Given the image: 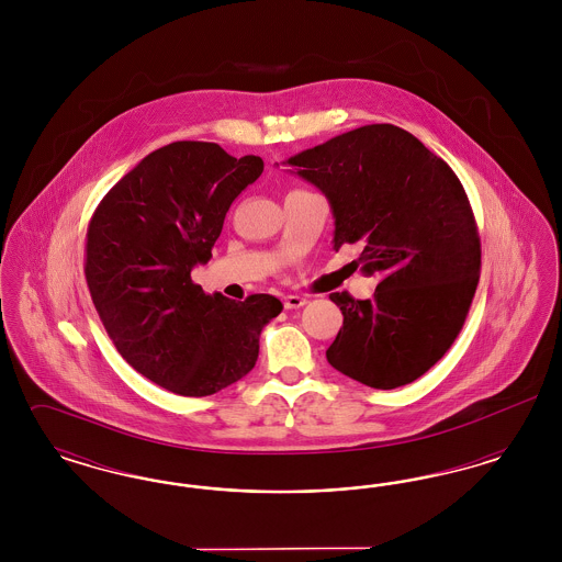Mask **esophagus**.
I'll return each mask as SVG.
<instances>
[{
  "mask_svg": "<svg viewBox=\"0 0 562 562\" xmlns=\"http://www.w3.org/2000/svg\"><path fill=\"white\" fill-rule=\"evenodd\" d=\"M305 303H307V299H305V296H299V294L284 296V307H286V310H299V307H303Z\"/></svg>",
  "mask_w": 562,
  "mask_h": 562,
  "instance_id": "esophagus-1",
  "label": "esophagus"
}]
</instances>
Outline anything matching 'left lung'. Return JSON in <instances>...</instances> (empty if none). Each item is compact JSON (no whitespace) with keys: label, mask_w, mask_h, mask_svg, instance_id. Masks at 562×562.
<instances>
[{"label":"left lung","mask_w":562,"mask_h":562,"mask_svg":"<svg viewBox=\"0 0 562 562\" xmlns=\"http://www.w3.org/2000/svg\"><path fill=\"white\" fill-rule=\"evenodd\" d=\"M286 164L326 195L333 248L356 244L349 266L379 278L371 299L330 294L344 326L326 360L374 390L419 379L453 346L481 278V238L457 175L392 124L339 134Z\"/></svg>","instance_id":"8db88e82"}]
</instances>
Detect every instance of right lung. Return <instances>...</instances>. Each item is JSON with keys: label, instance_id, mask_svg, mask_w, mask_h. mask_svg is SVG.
I'll use <instances>...</instances> for the list:
<instances>
[{"label": "right lung", "instance_id": "obj_1", "mask_svg": "<svg viewBox=\"0 0 562 562\" xmlns=\"http://www.w3.org/2000/svg\"><path fill=\"white\" fill-rule=\"evenodd\" d=\"M263 172L216 143L156 149L101 200L86 236V282L113 346L134 371L179 396H211L250 373L280 299L232 301L193 284L225 214Z\"/></svg>", "mask_w": 562, "mask_h": 562}]
</instances>
